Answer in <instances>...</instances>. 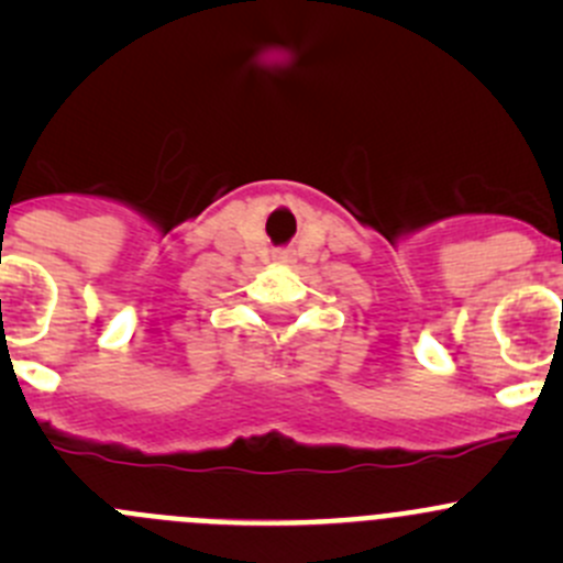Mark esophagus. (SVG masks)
<instances>
[{
  "label": "esophagus",
  "mask_w": 563,
  "mask_h": 563,
  "mask_svg": "<svg viewBox=\"0 0 563 563\" xmlns=\"http://www.w3.org/2000/svg\"><path fill=\"white\" fill-rule=\"evenodd\" d=\"M288 258H291V255H288L286 250H283V253H277V261H288Z\"/></svg>",
  "instance_id": "1"
}]
</instances>
